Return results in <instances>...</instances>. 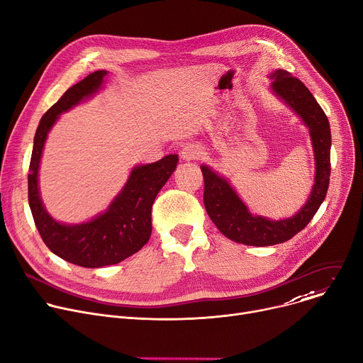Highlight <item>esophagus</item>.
<instances>
[{
    "label": "esophagus",
    "mask_w": 363,
    "mask_h": 363,
    "mask_svg": "<svg viewBox=\"0 0 363 363\" xmlns=\"http://www.w3.org/2000/svg\"><path fill=\"white\" fill-rule=\"evenodd\" d=\"M203 149L197 144H186V146L181 150V157L185 162H191V160H197L203 156Z\"/></svg>",
    "instance_id": "1"
}]
</instances>
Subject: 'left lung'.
Instances as JSON below:
<instances>
[{
    "instance_id": "1",
    "label": "left lung",
    "mask_w": 363,
    "mask_h": 363,
    "mask_svg": "<svg viewBox=\"0 0 363 363\" xmlns=\"http://www.w3.org/2000/svg\"><path fill=\"white\" fill-rule=\"evenodd\" d=\"M270 79L273 93L299 115L309 130L315 159V179L306 203L287 219L272 220L254 216L225 177L216 174L210 166L201 164L204 206L211 222L230 240L251 247L281 244L301 232L323 204L330 184L331 131L327 115L306 86L292 77L291 72L276 69Z\"/></svg>"
}]
</instances>
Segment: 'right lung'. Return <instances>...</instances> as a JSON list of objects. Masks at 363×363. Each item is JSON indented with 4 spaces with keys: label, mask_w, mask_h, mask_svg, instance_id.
Returning a JSON list of instances; mask_svg holds the SVG:
<instances>
[{
    "label": "right lung",
    "mask_w": 363,
    "mask_h": 363,
    "mask_svg": "<svg viewBox=\"0 0 363 363\" xmlns=\"http://www.w3.org/2000/svg\"><path fill=\"white\" fill-rule=\"evenodd\" d=\"M108 71L99 69L69 87L61 99L46 111L35 134L28 175L29 206L45 245L60 258L86 269L118 264L138 252L152 235V206L157 192L174 174L178 155H167L149 164H137L124 188L109 207L91 220L67 225L46 211L38 185L40 157L48 133L62 112L86 101L102 89Z\"/></svg>",
    "instance_id": "1"
}]
</instances>
